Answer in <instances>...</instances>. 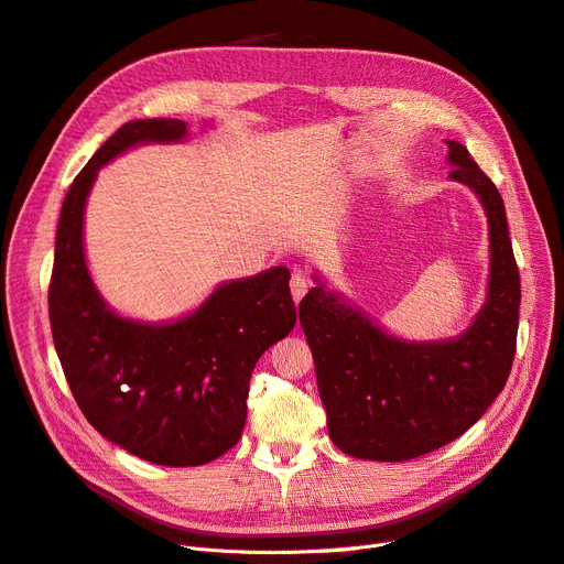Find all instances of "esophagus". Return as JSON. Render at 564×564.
Returning <instances> with one entry per match:
<instances>
[{"mask_svg":"<svg viewBox=\"0 0 564 564\" xmlns=\"http://www.w3.org/2000/svg\"><path fill=\"white\" fill-rule=\"evenodd\" d=\"M289 286H291V296H294V301L299 303L307 294L310 280L305 278V273H301V270H294V275L289 280Z\"/></svg>","mask_w":564,"mask_h":564,"instance_id":"esophagus-1","label":"esophagus"}]
</instances>
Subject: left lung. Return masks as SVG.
<instances>
[{"mask_svg":"<svg viewBox=\"0 0 564 564\" xmlns=\"http://www.w3.org/2000/svg\"><path fill=\"white\" fill-rule=\"evenodd\" d=\"M446 145L448 177L475 192L488 217V294L471 326L452 340H400L319 278L301 301L328 435L354 458L400 463L454 442L484 416L511 372L521 278L505 200L463 143Z\"/></svg>","mask_w":564,"mask_h":564,"instance_id":"8db88e82","label":"left lung"}]
</instances>
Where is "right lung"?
Here are the masks:
<instances>
[{
    "instance_id": "1",
    "label": "right lung",
    "mask_w": 564,
    "mask_h": 564,
    "mask_svg": "<svg viewBox=\"0 0 564 564\" xmlns=\"http://www.w3.org/2000/svg\"><path fill=\"white\" fill-rule=\"evenodd\" d=\"M183 139V120H131L95 152L64 196L48 289L53 343L85 419L124 452L169 467L206 465L238 444L257 360L296 324L284 265L224 282L166 324L124 319L99 296L83 247L99 169L133 145Z\"/></svg>"
}]
</instances>
